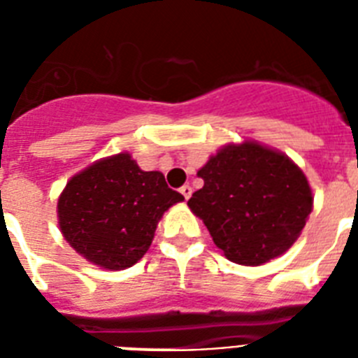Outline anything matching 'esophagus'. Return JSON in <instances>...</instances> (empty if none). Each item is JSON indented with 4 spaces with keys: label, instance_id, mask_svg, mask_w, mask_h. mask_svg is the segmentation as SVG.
I'll return each mask as SVG.
<instances>
[{
    "label": "esophagus",
    "instance_id": "obj_1",
    "mask_svg": "<svg viewBox=\"0 0 358 358\" xmlns=\"http://www.w3.org/2000/svg\"><path fill=\"white\" fill-rule=\"evenodd\" d=\"M179 192H181V194H182V197H185L186 201H188V199H189V195H192V186H189V185H185V186H181V189H179Z\"/></svg>",
    "mask_w": 358,
    "mask_h": 358
}]
</instances>
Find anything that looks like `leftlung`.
I'll return each instance as SVG.
<instances>
[{
  "instance_id": "8db88e82",
  "label": "left lung",
  "mask_w": 358,
  "mask_h": 358,
  "mask_svg": "<svg viewBox=\"0 0 358 358\" xmlns=\"http://www.w3.org/2000/svg\"><path fill=\"white\" fill-rule=\"evenodd\" d=\"M204 186L188 201L227 260L262 265L301 235L314 197L285 154L256 141L226 145L197 172Z\"/></svg>"
}]
</instances>
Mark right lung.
<instances>
[{
  "label": "right lung",
  "mask_w": 358,
  "mask_h": 358,
  "mask_svg": "<svg viewBox=\"0 0 358 358\" xmlns=\"http://www.w3.org/2000/svg\"><path fill=\"white\" fill-rule=\"evenodd\" d=\"M161 172H143L131 154L106 157L73 176L57 202L66 242L98 267H132L150 248L157 222L176 202Z\"/></svg>",
  "instance_id": "add662e5"
}]
</instances>
